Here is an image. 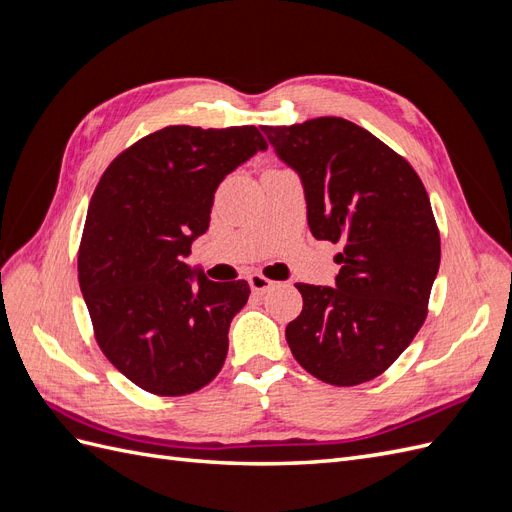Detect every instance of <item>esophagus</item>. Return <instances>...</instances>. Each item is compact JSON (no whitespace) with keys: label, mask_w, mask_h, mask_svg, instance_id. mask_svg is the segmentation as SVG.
Returning a JSON list of instances; mask_svg holds the SVG:
<instances>
[{"label":"esophagus","mask_w":512,"mask_h":512,"mask_svg":"<svg viewBox=\"0 0 512 512\" xmlns=\"http://www.w3.org/2000/svg\"><path fill=\"white\" fill-rule=\"evenodd\" d=\"M247 282H250V288L254 294H265L273 286V282L267 280V277L260 273H252L250 277H247Z\"/></svg>","instance_id":"obj_1"}]
</instances>
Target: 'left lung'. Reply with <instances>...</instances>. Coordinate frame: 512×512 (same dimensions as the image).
<instances>
[{
  "instance_id": "left-lung-1",
  "label": "left lung",
  "mask_w": 512,
  "mask_h": 512,
  "mask_svg": "<svg viewBox=\"0 0 512 512\" xmlns=\"http://www.w3.org/2000/svg\"><path fill=\"white\" fill-rule=\"evenodd\" d=\"M262 132L301 177L312 235L344 245L335 288L297 284L303 309L286 327L292 356L327 384L374 380L423 327L440 269L425 185L391 147L342 117Z\"/></svg>"
}]
</instances>
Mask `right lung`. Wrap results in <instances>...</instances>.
Segmentation results:
<instances>
[{
    "mask_svg": "<svg viewBox=\"0 0 512 512\" xmlns=\"http://www.w3.org/2000/svg\"><path fill=\"white\" fill-rule=\"evenodd\" d=\"M258 128L153 132L104 170L87 209L79 284L98 346L123 376L164 397L203 389L226 361L245 280L185 265L228 173L265 151Z\"/></svg>",
    "mask_w": 512,
    "mask_h": 512,
    "instance_id": "1",
    "label": "right lung"
}]
</instances>
